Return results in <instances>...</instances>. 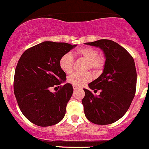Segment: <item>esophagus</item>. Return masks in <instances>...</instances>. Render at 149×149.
<instances>
[{
  "mask_svg": "<svg viewBox=\"0 0 149 149\" xmlns=\"http://www.w3.org/2000/svg\"><path fill=\"white\" fill-rule=\"evenodd\" d=\"M73 88H74V90H77V89H79V88H80L77 87V86H73Z\"/></svg>",
  "mask_w": 149,
  "mask_h": 149,
  "instance_id": "1",
  "label": "esophagus"
}]
</instances>
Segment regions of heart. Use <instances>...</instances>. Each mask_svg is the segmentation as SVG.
Instances as JSON below:
<instances>
[{
  "instance_id": "1",
  "label": "heart",
  "mask_w": 149,
  "mask_h": 149,
  "mask_svg": "<svg viewBox=\"0 0 149 149\" xmlns=\"http://www.w3.org/2000/svg\"><path fill=\"white\" fill-rule=\"evenodd\" d=\"M74 54L79 58L86 61V69H91L95 72H100L104 64V58L99 55L97 49L93 47H82L75 51ZM74 64V58L71 53H66L61 57L59 65L62 70L66 73H70ZM91 80L90 72L72 74L68 77V82L75 86H82Z\"/></svg>"
}]
</instances>
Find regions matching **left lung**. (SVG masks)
<instances>
[{
    "label": "left lung",
    "mask_w": 149,
    "mask_h": 149,
    "mask_svg": "<svg viewBox=\"0 0 149 149\" xmlns=\"http://www.w3.org/2000/svg\"><path fill=\"white\" fill-rule=\"evenodd\" d=\"M86 45L100 47L105 57L101 75L89 83L91 90H101L98 97L84 88L82 100L86 117L91 122L106 125L116 122L127 113L135 94L137 72L132 56L118 43L100 39Z\"/></svg>",
    "instance_id": "left-lung-1"
}]
</instances>
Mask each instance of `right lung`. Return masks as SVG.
Listing matches in <instances>:
<instances>
[{
	"label": "right lung",
	"instance_id": "add662e5",
	"mask_svg": "<svg viewBox=\"0 0 149 149\" xmlns=\"http://www.w3.org/2000/svg\"><path fill=\"white\" fill-rule=\"evenodd\" d=\"M76 46L44 42L26 49L18 61L14 93L21 112L31 123L49 127L64 117L66 104L73 93L72 86L66 83L54 93L50 90L66 81V73L61 69L59 61Z\"/></svg>",
	"mask_w": 149,
	"mask_h": 149
}]
</instances>
